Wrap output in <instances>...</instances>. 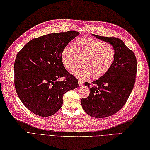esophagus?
<instances>
[{"label": "esophagus", "instance_id": "34e87169", "mask_svg": "<svg viewBox=\"0 0 150 150\" xmlns=\"http://www.w3.org/2000/svg\"><path fill=\"white\" fill-rule=\"evenodd\" d=\"M78 83H79V86H82L83 85V84H84V82L82 81V80H80V79H79Z\"/></svg>", "mask_w": 150, "mask_h": 150}]
</instances>
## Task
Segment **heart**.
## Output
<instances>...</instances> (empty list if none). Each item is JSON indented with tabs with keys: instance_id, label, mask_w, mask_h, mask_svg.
Returning a JSON list of instances; mask_svg holds the SVG:
<instances>
[{
	"instance_id": "1",
	"label": "heart",
	"mask_w": 150,
	"mask_h": 150,
	"mask_svg": "<svg viewBox=\"0 0 150 150\" xmlns=\"http://www.w3.org/2000/svg\"><path fill=\"white\" fill-rule=\"evenodd\" d=\"M60 59L66 69H71L80 62L82 65L73 69L71 73L76 77L97 79L104 76L115 59L113 45L90 37H82L73 42L72 47L66 46L62 51Z\"/></svg>"
}]
</instances>
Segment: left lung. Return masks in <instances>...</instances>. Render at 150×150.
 Returning <instances> with one entry per match:
<instances>
[{
	"label": "left lung",
	"instance_id": "obj_1",
	"mask_svg": "<svg viewBox=\"0 0 150 150\" xmlns=\"http://www.w3.org/2000/svg\"><path fill=\"white\" fill-rule=\"evenodd\" d=\"M92 35L113 45L115 59L108 71L92 82L90 93L81 103L86 113L95 118H104L116 113L126 103L134 86L137 73V59L134 53L124 42L116 37Z\"/></svg>",
	"mask_w": 150,
	"mask_h": 150
}]
</instances>
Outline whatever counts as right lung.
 <instances>
[{"label": "right lung", "instance_id": "add662e5", "mask_svg": "<svg viewBox=\"0 0 150 150\" xmlns=\"http://www.w3.org/2000/svg\"><path fill=\"white\" fill-rule=\"evenodd\" d=\"M79 34L76 31L47 34L31 40L17 53L15 87L32 113L53 115L62 106L63 95L79 87L77 79L66 71L60 59L63 49ZM62 76L64 80L57 81Z\"/></svg>", "mask_w": 150, "mask_h": 150}]
</instances>
